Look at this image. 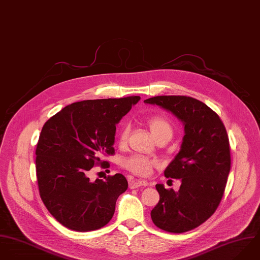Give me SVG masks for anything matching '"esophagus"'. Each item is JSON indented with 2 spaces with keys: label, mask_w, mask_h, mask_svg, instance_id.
Segmentation results:
<instances>
[{
  "label": "esophagus",
  "mask_w": 260,
  "mask_h": 260,
  "mask_svg": "<svg viewBox=\"0 0 260 260\" xmlns=\"http://www.w3.org/2000/svg\"><path fill=\"white\" fill-rule=\"evenodd\" d=\"M149 183L145 180H131L129 181V188L131 189H136L139 187H147Z\"/></svg>",
  "instance_id": "34e87169"
}]
</instances>
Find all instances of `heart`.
<instances>
[{
  "mask_svg": "<svg viewBox=\"0 0 260 260\" xmlns=\"http://www.w3.org/2000/svg\"><path fill=\"white\" fill-rule=\"evenodd\" d=\"M150 131L153 137L156 140L157 137L162 135H171L173 134V128L168 119L161 116H153L148 121ZM129 134V128L127 125H124L119 134V144H125ZM121 165L127 171L139 175V176H148L153 170V167L156 166V161L154 159L148 158L146 156L140 155H134L122 159Z\"/></svg>",
  "mask_w": 260,
  "mask_h": 260,
  "instance_id": "obj_1",
  "label": "heart"
}]
</instances>
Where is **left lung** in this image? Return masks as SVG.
<instances>
[{
    "label": "left lung",
    "instance_id": "obj_1",
    "mask_svg": "<svg viewBox=\"0 0 260 260\" xmlns=\"http://www.w3.org/2000/svg\"><path fill=\"white\" fill-rule=\"evenodd\" d=\"M144 103L173 113L185 131L180 152L164 172L167 178L181 179L180 190L156 184L159 201L152 220L168 232L192 230L213 215L223 197L231 165L226 128L216 112L189 96H155Z\"/></svg>",
    "mask_w": 260,
    "mask_h": 260
}]
</instances>
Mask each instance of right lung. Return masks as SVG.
<instances>
[{
	"label": "right lung",
	"mask_w": 260,
	"mask_h": 260,
	"mask_svg": "<svg viewBox=\"0 0 260 260\" xmlns=\"http://www.w3.org/2000/svg\"><path fill=\"white\" fill-rule=\"evenodd\" d=\"M140 96L82 101L69 104L42 127L36 149L40 197L53 217L68 229H100L112 218L115 203L126 191L121 174L91 182L88 171L106 165L114 154L115 125Z\"/></svg>",
	"instance_id": "right-lung-1"
}]
</instances>
